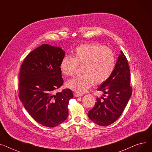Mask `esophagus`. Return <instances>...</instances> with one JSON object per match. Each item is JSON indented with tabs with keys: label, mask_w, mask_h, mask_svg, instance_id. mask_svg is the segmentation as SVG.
Segmentation results:
<instances>
[{
	"label": "esophagus",
	"mask_w": 152,
	"mask_h": 152,
	"mask_svg": "<svg viewBox=\"0 0 152 152\" xmlns=\"http://www.w3.org/2000/svg\"><path fill=\"white\" fill-rule=\"evenodd\" d=\"M83 94H81L80 93H77V92H75L74 93V96L75 97H81V96H83Z\"/></svg>",
	"instance_id": "1"
}]
</instances>
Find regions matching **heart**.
I'll list each match as a JSON object with an SVG mask.
<instances>
[{
  "label": "heart",
  "mask_w": 152,
  "mask_h": 152,
  "mask_svg": "<svg viewBox=\"0 0 152 152\" xmlns=\"http://www.w3.org/2000/svg\"><path fill=\"white\" fill-rule=\"evenodd\" d=\"M82 66L81 75L66 83L67 86L78 93H85L94 83L101 84L107 80L115 67L113 51L99 43H85L77 47L74 57L66 56L62 59L61 70L66 76H72L78 66Z\"/></svg>",
  "instance_id": "b5f03b06"
}]
</instances>
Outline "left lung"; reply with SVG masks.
<instances>
[{"label": "left lung", "mask_w": 152, "mask_h": 152, "mask_svg": "<svg viewBox=\"0 0 152 152\" xmlns=\"http://www.w3.org/2000/svg\"><path fill=\"white\" fill-rule=\"evenodd\" d=\"M103 96L97 97L88 117L99 126H108L117 120L122 114L131 96L130 70L128 60L123 51L119 55L114 71L110 78L97 89Z\"/></svg>", "instance_id": "left-lung-1"}]
</instances>
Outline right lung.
<instances>
[{
	"mask_svg": "<svg viewBox=\"0 0 152 152\" xmlns=\"http://www.w3.org/2000/svg\"><path fill=\"white\" fill-rule=\"evenodd\" d=\"M64 56L61 48L43 44L27 55L20 71V99L35 121L49 128L67 119L73 97L70 89L55 93L64 83L60 65Z\"/></svg>",
	"mask_w": 152,
	"mask_h": 152,
	"instance_id": "right-lung-1",
	"label": "right lung"
}]
</instances>
